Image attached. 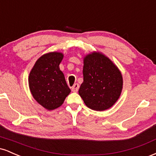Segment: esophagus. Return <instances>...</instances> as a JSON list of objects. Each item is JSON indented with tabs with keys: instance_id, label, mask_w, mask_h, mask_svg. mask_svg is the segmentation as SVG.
<instances>
[{
	"instance_id": "obj_1",
	"label": "esophagus",
	"mask_w": 156,
	"mask_h": 156,
	"mask_svg": "<svg viewBox=\"0 0 156 156\" xmlns=\"http://www.w3.org/2000/svg\"><path fill=\"white\" fill-rule=\"evenodd\" d=\"M78 89H79V84L75 83L72 87V91L74 92H77L78 91Z\"/></svg>"
}]
</instances>
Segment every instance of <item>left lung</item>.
Here are the masks:
<instances>
[{"instance_id":"left-lung-1","label":"left lung","mask_w":156,"mask_h":156,"mask_svg":"<svg viewBox=\"0 0 156 156\" xmlns=\"http://www.w3.org/2000/svg\"><path fill=\"white\" fill-rule=\"evenodd\" d=\"M83 75L78 93L88 108L102 112L115 104L121 95L123 79L119 68L108 57L97 51L86 55Z\"/></svg>"}]
</instances>
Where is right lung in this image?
I'll use <instances>...</instances> for the list:
<instances>
[{
	"label": "right lung",
	"mask_w": 156,
	"mask_h": 156,
	"mask_svg": "<svg viewBox=\"0 0 156 156\" xmlns=\"http://www.w3.org/2000/svg\"><path fill=\"white\" fill-rule=\"evenodd\" d=\"M63 57V53L57 51L42 55L35 62L28 76L32 96L48 111L60 107L71 92L59 68Z\"/></svg>",
	"instance_id": "1"
}]
</instances>
